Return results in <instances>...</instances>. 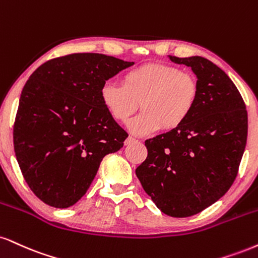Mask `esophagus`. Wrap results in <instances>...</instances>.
Instances as JSON below:
<instances>
[{
  "label": "esophagus",
  "instance_id": "34e87169",
  "mask_svg": "<svg viewBox=\"0 0 258 258\" xmlns=\"http://www.w3.org/2000/svg\"><path fill=\"white\" fill-rule=\"evenodd\" d=\"M136 142H138L137 139H135V138H132V137H128L125 141V145H131V144H133V143H136Z\"/></svg>",
  "mask_w": 258,
  "mask_h": 258
}]
</instances>
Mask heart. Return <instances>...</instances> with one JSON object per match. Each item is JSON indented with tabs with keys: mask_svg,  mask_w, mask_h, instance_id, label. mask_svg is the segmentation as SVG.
I'll return each mask as SVG.
<instances>
[{
	"mask_svg": "<svg viewBox=\"0 0 258 258\" xmlns=\"http://www.w3.org/2000/svg\"><path fill=\"white\" fill-rule=\"evenodd\" d=\"M101 102L114 120L126 122L139 108L143 113L127 123L136 136H150L178 128L190 117L198 101V83L190 73L163 63H149L128 71L122 85H102Z\"/></svg>",
	"mask_w": 258,
	"mask_h": 258,
	"instance_id": "1",
	"label": "heart"
}]
</instances>
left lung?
<instances>
[{"instance_id":"1","label":"left lung","mask_w":258,"mask_h":258,"mask_svg":"<svg viewBox=\"0 0 258 258\" xmlns=\"http://www.w3.org/2000/svg\"><path fill=\"white\" fill-rule=\"evenodd\" d=\"M168 58L196 74L198 101L181 126L145 141L148 157L136 174L161 212L187 218L233 184L246 145L247 111L237 86L212 61Z\"/></svg>"}]
</instances>
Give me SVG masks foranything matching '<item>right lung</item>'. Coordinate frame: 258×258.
Wrapping results in <instances>:
<instances>
[{
    "label": "right lung",
    "mask_w": 258,
    "mask_h": 258,
    "mask_svg": "<svg viewBox=\"0 0 258 258\" xmlns=\"http://www.w3.org/2000/svg\"><path fill=\"white\" fill-rule=\"evenodd\" d=\"M135 62L103 54L54 58L31 74L19 99L14 151L27 185L48 206L76 204L105 155L127 133L101 102L102 85Z\"/></svg>",
    "instance_id": "add662e5"
}]
</instances>
